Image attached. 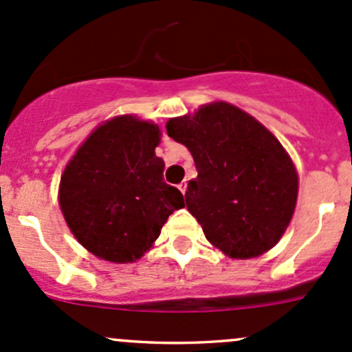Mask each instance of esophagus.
<instances>
[{"label":"esophagus","instance_id":"1","mask_svg":"<svg viewBox=\"0 0 352 352\" xmlns=\"http://www.w3.org/2000/svg\"><path fill=\"white\" fill-rule=\"evenodd\" d=\"M177 188H179V191L184 195V192H186V190H188V183H186V181H183V183L177 184Z\"/></svg>","mask_w":352,"mask_h":352}]
</instances>
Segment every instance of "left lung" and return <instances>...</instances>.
<instances>
[{
    "mask_svg": "<svg viewBox=\"0 0 352 352\" xmlns=\"http://www.w3.org/2000/svg\"><path fill=\"white\" fill-rule=\"evenodd\" d=\"M166 129L195 160L198 176L184 199L206 240L232 258L270 250L292 220L298 191L294 162L277 138L226 102L169 119Z\"/></svg>",
    "mask_w": 352,
    "mask_h": 352,
    "instance_id": "8db88e82",
    "label": "left lung"
}]
</instances>
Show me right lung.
I'll return each instance as SVG.
<instances>
[{
    "label": "right lung",
    "instance_id": "1",
    "mask_svg": "<svg viewBox=\"0 0 352 352\" xmlns=\"http://www.w3.org/2000/svg\"><path fill=\"white\" fill-rule=\"evenodd\" d=\"M160 127L119 116L97 127L78 147L60 179V208L67 225L99 258L129 263L160 236L181 191L162 179L164 161L154 149Z\"/></svg>",
    "mask_w": 352,
    "mask_h": 352
}]
</instances>
